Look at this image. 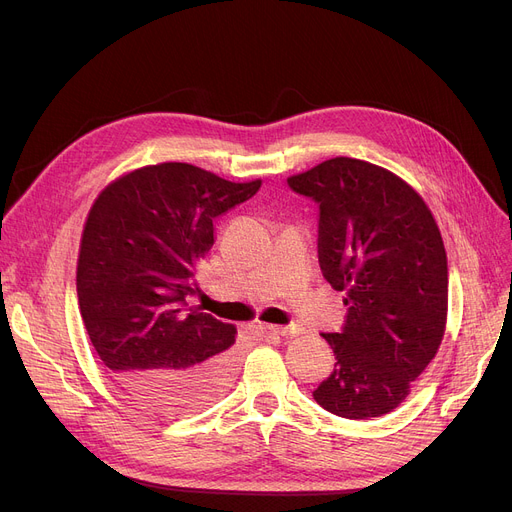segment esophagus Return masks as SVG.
Listing matches in <instances>:
<instances>
[{
    "label": "esophagus",
    "mask_w": 512,
    "mask_h": 512,
    "mask_svg": "<svg viewBox=\"0 0 512 512\" xmlns=\"http://www.w3.org/2000/svg\"><path fill=\"white\" fill-rule=\"evenodd\" d=\"M265 330L272 332V334H278V336H286V338L297 336V334L303 332V328L297 326V324H292V326H265Z\"/></svg>",
    "instance_id": "1"
}]
</instances>
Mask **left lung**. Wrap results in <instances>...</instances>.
<instances>
[{"label":"left lung","instance_id":"8db88e82","mask_svg":"<svg viewBox=\"0 0 512 512\" xmlns=\"http://www.w3.org/2000/svg\"><path fill=\"white\" fill-rule=\"evenodd\" d=\"M319 205V267L346 290L336 355L317 405L344 419L382 417L411 392L438 353L448 311L444 242L423 199L392 172L334 157L288 178Z\"/></svg>","mask_w":512,"mask_h":512}]
</instances>
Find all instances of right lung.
<instances>
[{"label":"right lung","instance_id":"1","mask_svg":"<svg viewBox=\"0 0 512 512\" xmlns=\"http://www.w3.org/2000/svg\"><path fill=\"white\" fill-rule=\"evenodd\" d=\"M259 186L170 161L122 176L89 211L76 270L80 315L114 382L157 415L197 413L232 384L236 328L188 299L199 292L213 220Z\"/></svg>","mask_w":512,"mask_h":512}]
</instances>
